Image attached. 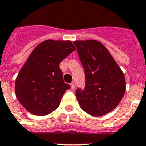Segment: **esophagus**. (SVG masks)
Returning <instances> with one entry per match:
<instances>
[{
	"label": "esophagus",
	"instance_id": "obj_1",
	"mask_svg": "<svg viewBox=\"0 0 146 146\" xmlns=\"http://www.w3.org/2000/svg\"><path fill=\"white\" fill-rule=\"evenodd\" d=\"M70 88H71L72 90H74L75 89V84L73 83V82L70 83Z\"/></svg>",
	"mask_w": 146,
	"mask_h": 146
}]
</instances>
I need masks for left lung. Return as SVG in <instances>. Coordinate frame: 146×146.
Returning a JSON list of instances; mask_svg holds the SVG:
<instances>
[{"instance_id":"left-lung-1","label":"left lung","mask_w":146,"mask_h":146,"mask_svg":"<svg viewBox=\"0 0 146 146\" xmlns=\"http://www.w3.org/2000/svg\"><path fill=\"white\" fill-rule=\"evenodd\" d=\"M85 73V87L76 90L80 107L89 115L101 116L114 110L126 91L125 76L106 47L97 40H77Z\"/></svg>"}]
</instances>
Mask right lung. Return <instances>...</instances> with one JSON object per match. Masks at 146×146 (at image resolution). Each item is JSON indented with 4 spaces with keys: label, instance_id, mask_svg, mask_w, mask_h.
I'll use <instances>...</instances> for the list:
<instances>
[{
    "label": "right lung",
    "instance_id": "add662e5",
    "mask_svg": "<svg viewBox=\"0 0 146 146\" xmlns=\"http://www.w3.org/2000/svg\"><path fill=\"white\" fill-rule=\"evenodd\" d=\"M76 50L70 40H48L31 52L17 75L15 93L31 114L43 116L57 109L69 84L64 82L59 64Z\"/></svg>",
    "mask_w": 146,
    "mask_h": 146
}]
</instances>
